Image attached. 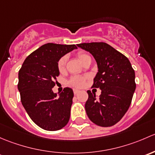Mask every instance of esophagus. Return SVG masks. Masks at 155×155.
Instances as JSON below:
<instances>
[{"instance_id":"obj_1","label":"esophagus","mask_w":155,"mask_h":155,"mask_svg":"<svg viewBox=\"0 0 155 155\" xmlns=\"http://www.w3.org/2000/svg\"><path fill=\"white\" fill-rule=\"evenodd\" d=\"M73 92H74V95H78V94L80 92V90H78V89H74V90H73Z\"/></svg>"}]
</instances>
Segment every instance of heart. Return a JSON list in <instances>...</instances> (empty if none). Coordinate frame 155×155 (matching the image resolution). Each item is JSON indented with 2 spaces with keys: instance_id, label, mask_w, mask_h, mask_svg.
Instances as JSON below:
<instances>
[{
  "instance_id": "1",
  "label": "heart",
  "mask_w": 155,
  "mask_h": 155,
  "mask_svg": "<svg viewBox=\"0 0 155 155\" xmlns=\"http://www.w3.org/2000/svg\"><path fill=\"white\" fill-rule=\"evenodd\" d=\"M78 57L81 63H84V60H86L88 57H90L88 54H84V53H78ZM67 57L66 56H63L62 57L60 60L57 62V69L60 71V73L64 72L65 70H66V63ZM86 82V78L84 77H80V76H74V77L71 78V79L69 80V84L71 86L74 87H82L85 84Z\"/></svg>"
}]
</instances>
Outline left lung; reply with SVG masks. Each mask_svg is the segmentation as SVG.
Instances as JSON below:
<instances>
[{"instance_id":"left-lung-1","label":"left lung","mask_w":155,"mask_h":155,"mask_svg":"<svg viewBox=\"0 0 155 155\" xmlns=\"http://www.w3.org/2000/svg\"><path fill=\"white\" fill-rule=\"evenodd\" d=\"M78 47L92 54L98 71L92 87L100 88L98 98L87 91L85 109L89 119L101 127H110L121 120L128 110L136 89L135 72L124 54L105 42L81 43Z\"/></svg>"}]
</instances>
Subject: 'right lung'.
I'll return each mask as SVG.
<instances>
[{
	"label": "right lung",
	"instance_id": "right-lung-1",
	"mask_svg": "<svg viewBox=\"0 0 155 155\" xmlns=\"http://www.w3.org/2000/svg\"><path fill=\"white\" fill-rule=\"evenodd\" d=\"M74 48L75 45H43L25 59L18 71L22 105L33 122L44 130H60L69 121L72 89L66 87L57 97L52 88L60 74L57 62Z\"/></svg>",
	"mask_w": 155,
	"mask_h": 155
}]
</instances>
